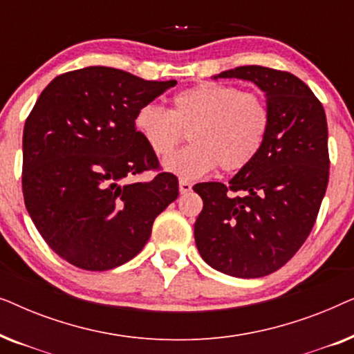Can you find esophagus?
Returning a JSON list of instances; mask_svg holds the SVG:
<instances>
[{"instance_id": "obj_1", "label": "esophagus", "mask_w": 354, "mask_h": 354, "mask_svg": "<svg viewBox=\"0 0 354 354\" xmlns=\"http://www.w3.org/2000/svg\"><path fill=\"white\" fill-rule=\"evenodd\" d=\"M178 190H180V195H187V193L192 192V183L187 180L178 182Z\"/></svg>"}]
</instances>
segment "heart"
Returning a JSON list of instances; mask_svg holds the SVG:
<instances>
[{"label": "heart", "mask_w": 354, "mask_h": 354, "mask_svg": "<svg viewBox=\"0 0 354 354\" xmlns=\"http://www.w3.org/2000/svg\"><path fill=\"white\" fill-rule=\"evenodd\" d=\"M133 125L159 158L167 156L188 130L192 143L164 159L162 167L182 178H200L217 166L224 172L248 167L269 135L270 111L254 91L205 82L174 95L169 111L143 104Z\"/></svg>", "instance_id": "heart-1"}]
</instances>
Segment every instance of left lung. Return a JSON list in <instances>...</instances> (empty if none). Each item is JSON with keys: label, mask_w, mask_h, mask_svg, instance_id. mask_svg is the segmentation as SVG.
<instances>
[{"label": "left lung", "mask_w": 354, "mask_h": 354, "mask_svg": "<svg viewBox=\"0 0 354 354\" xmlns=\"http://www.w3.org/2000/svg\"><path fill=\"white\" fill-rule=\"evenodd\" d=\"M214 79L253 82L264 91L270 129L248 167L224 185L193 187L201 258L222 274L258 279L293 258L311 234L328 183L327 119L311 88L290 72L241 66Z\"/></svg>", "instance_id": "obj_1"}]
</instances>
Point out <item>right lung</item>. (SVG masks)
I'll return each instance as SVG.
<instances>
[{
	"label": "right lung",
	"instance_id": "obj_1",
	"mask_svg": "<svg viewBox=\"0 0 354 354\" xmlns=\"http://www.w3.org/2000/svg\"><path fill=\"white\" fill-rule=\"evenodd\" d=\"M91 66L41 91L22 137V192L37 230L67 263L108 270L135 258L156 217L178 196L135 130V113L176 85Z\"/></svg>",
	"mask_w": 354,
	"mask_h": 354
}]
</instances>
